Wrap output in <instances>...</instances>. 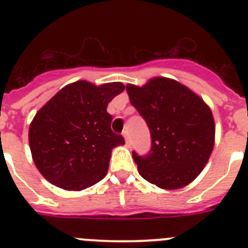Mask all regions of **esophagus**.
<instances>
[{
  "mask_svg": "<svg viewBox=\"0 0 248 248\" xmlns=\"http://www.w3.org/2000/svg\"><path fill=\"white\" fill-rule=\"evenodd\" d=\"M123 137H124V139H125V144H126V146H130V140H129L128 130H124V131H123Z\"/></svg>",
  "mask_w": 248,
  "mask_h": 248,
  "instance_id": "1",
  "label": "esophagus"
}]
</instances>
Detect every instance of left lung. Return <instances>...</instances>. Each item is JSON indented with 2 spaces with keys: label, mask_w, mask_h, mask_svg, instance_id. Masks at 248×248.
Masks as SVG:
<instances>
[{
  "label": "left lung",
  "mask_w": 248,
  "mask_h": 248,
  "mask_svg": "<svg viewBox=\"0 0 248 248\" xmlns=\"http://www.w3.org/2000/svg\"><path fill=\"white\" fill-rule=\"evenodd\" d=\"M129 99L151 135L146 156L133 153L138 171L164 190H177L199 176L215 145L210 107L177 80L155 77L143 87L126 85Z\"/></svg>",
  "instance_id": "8db88e82"
}]
</instances>
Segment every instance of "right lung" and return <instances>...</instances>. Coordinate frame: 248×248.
<instances>
[{
	"mask_svg": "<svg viewBox=\"0 0 248 248\" xmlns=\"http://www.w3.org/2000/svg\"><path fill=\"white\" fill-rule=\"evenodd\" d=\"M120 82L78 80L63 87L39 109L28 130L34 165L46 180L80 191L107 175L111 150L124 145L113 133L107 107L124 91Z\"/></svg>",
	"mask_w": 248,
	"mask_h": 248,
	"instance_id": "obj_1",
	"label": "right lung"
}]
</instances>
